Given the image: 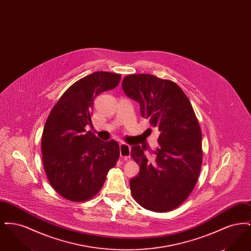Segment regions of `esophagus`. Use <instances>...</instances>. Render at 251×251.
I'll return each mask as SVG.
<instances>
[{"instance_id":"esophagus-1","label":"esophagus","mask_w":251,"mask_h":251,"mask_svg":"<svg viewBox=\"0 0 251 251\" xmlns=\"http://www.w3.org/2000/svg\"><path fill=\"white\" fill-rule=\"evenodd\" d=\"M120 154L124 160H128L131 155V147L127 144H120Z\"/></svg>"}]
</instances>
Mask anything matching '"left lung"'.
Returning <instances> with one entry per match:
<instances>
[{"label":"left lung","instance_id":"1","mask_svg":"<svg viewBox=\"0 0 251 251\" xmlns=\"http://www.w3.org/2000/svg\"><path fill=\"white\" fill-rule=\"evenodd\" d=\"M125 94L140 104V112L160 131L151 161L143 147H131L140 166L130 180L134 201L145 209L166 213L184 202L198 181L202 164L201 130L188 98L178 84L151 74L124 77Z\"/></svg>","mask_w":251,"mask_h":251}]
</instances>
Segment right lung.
<instances>
[{
    "instance_id": "obj_1",
    "label": "right lung",
    "mask_w": 251,
    "mask_h": 251,
    "mask_svg": "<svg viewBox=\"0 0 251 251\" xmlns=\"http://www.w3.org/2000/svg\"><path fill=\"white\" fill-rule=\"evenodd\" d=\"M120 79V74L107 72L80 79L61 96L46 120L41 138L44 170L54 191L70 201L95 197L120 157L117 141H101L85 126L92 124L94 99L115 88Z\"/></svg>"
}]
</instances>
